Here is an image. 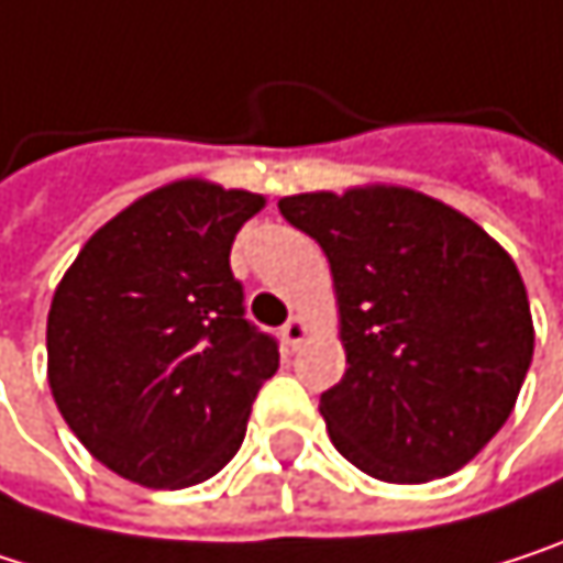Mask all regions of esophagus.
<instances>
[{
	"mask_svg": "<svg viewBox=\"0 0 563 563\" xmlns=\"http://www.w3.org/2000/svg\"><path fill=\"white\" fill-rule=\"evenodd\" d=\"M308 331H311L308 321H305L301 314H291V318L282 324V341H285V347H288V351H298L301 341L308 338Z\"/></svg>",
	"mask_w": 563,
	"mask_h": 563,
	"instance_id": "obj_1",
	"label": "esophagus"
}]
</instances>
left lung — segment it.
<instances>
[{"label":"left lung","instance_id":"left-lung-1","mask_svg":"<svg viewBox=\"0 0 563 563\" xmlns=\"http://www.w3.org/2000/svg\"><path fill=\"white\" fill-rule=\"evenodd\" d=\"M282 216L328 255L347 371L321 394L334 449L420 485L505 426L534 354L525 282L468 216L404 186L301 192Z\"/></svg>","mask_w":563,"mask_h":563}]
</instances>
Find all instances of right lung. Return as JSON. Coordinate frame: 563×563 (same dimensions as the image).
Masks as SVG:
<instances>
[{
	"mask_svg": "<svg viewBox=\"0 0 563 563\" xmlns=\"http://www.w3.org/2000/svg\"><path fill=\"white\" fill-rule=\"evenodd\" d=\"M265 206L179 179L101 225L55 288L48 384L71 432L146 488L212 478L242 445L278 341L245 318L232 239Z\"/></svg>",
	"mask_w": 563,
	"mask_h": 563,
	"instance_id": "right-lung-1",
	"label": "right lung"
}]
</instances>
